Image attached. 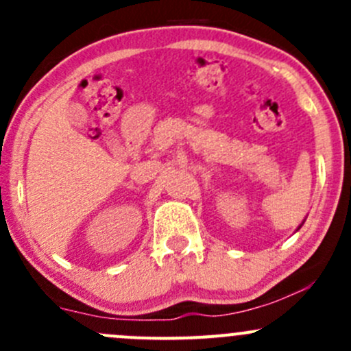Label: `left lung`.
<instances>
[{
    "label": "left lung",
    "mask_w": 351,
    "mask_h": 351,
    "mask_svg": "<svg viewBox=\"0 0 351 351\" xmlns=\"http://www.w3.org/2000/svg\"><path fill=\"white\" fill-rule=\"evenodd\" d=\"M302 224H304V222H302ZM302 224H300V226H299V228H297V231H299V229H300V228H302Z\"/></svg>",
    "instance_id": "left-lung-1"
}]
</instances>
